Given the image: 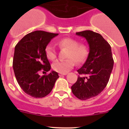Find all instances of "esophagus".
I'll return each instance as SVG.
<instances>
[{"label":"esophagus","mask_w":129,"mask_h":129,"mask_svg":"<svg viewBox=\"0 0 129 129\" xmlns=\"http://www.w3.org/2000/svg\"><path fill=\"white\" fill-rule=\"evenodd\" d=\"M67 74H61V73H59L58 74V75H59L60 77H62V76H63V75H66Z\"/></svg>","instance_id":"obj_1"}]
</instances>
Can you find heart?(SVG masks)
I'll return each instance as SVG.
<instances>
[{"label":"heart","mask_w":129,"mask_h":129,"mask_svg":"<svg viewBox=\"0 0 129 129\" xmlns=\"http://www.w3.org/2000/svg\"><path fill=\"white\" fill-rule=\"evenodd\" d=\"M57 45L61 49H67L66 58L64 60H57L53 63L52 67L55 72L66 74L74 66V62L77 64L83 63L88 55V48L85 45L79 44L77 40L71 38H63L57 42ZM45 53L48 59L54 60L57 57L55 48L51 44H49L45 49Z\"/></svg>","instance_id":"obj_1"}]
</instances>
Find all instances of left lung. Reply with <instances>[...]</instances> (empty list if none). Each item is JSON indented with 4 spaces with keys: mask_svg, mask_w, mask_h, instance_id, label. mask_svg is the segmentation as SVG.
<instances>
[{
    "mask_svg": "<svg viewBox=\"0 0 129 129\" xmlns=\"http://www.w3.org/2000/svg\"><path fill=\"white\" fill-rule=\"evenodd\" d=\"M84 37L89 46L86 61L77 72L80 75L71 87L74 95L87 100L98 95L105 89L114 66L111 47L101 34L91 30L77 32Z\"/></svg>",
    "mask_w": 129,
    "mask_h": 129,
    "instance_id": "obj_1",
    "label": "left lung"
}]
</instances>
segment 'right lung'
<instances>
[{"label":"right lung","instance_id":"right-lung-1","mask_svg":"<svg viewBox=\"0 0 129 129\" xmlns=\"http://www.w3.org/2000/svg\"><path fill=\"white\" fill-rule=\"evenodd\" d=\"M58 34L34 31L25 36L15 47L13 69L17 81L25 93L35 98L47 95L59 77L55 71L43 76L39 75L42 69L45 72L50 70L45 49Z\"/></svg>","mask_w":129,"mask_h":129}]
</instances>
